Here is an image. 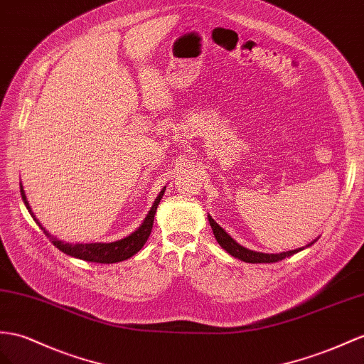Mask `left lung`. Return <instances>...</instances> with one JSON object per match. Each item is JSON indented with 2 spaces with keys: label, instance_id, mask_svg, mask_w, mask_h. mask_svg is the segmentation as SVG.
I'll return each mask as SVG.
<instances>
[{
  "label": "left lung",
  "instance_id": "8db88e82",
  "mask_svg": "<svg viewBox=\"0 0 364 364\" xmlns=\"http://www.w3.org/2000/svg\"><path fill=\"white\" fill-rule=\"evenodd\" d=\"M209 223H210V228L213 230V235H215L217 241L220 243V246L229 252L232 257H235L241 262H246V263H277L279 259H283L286 257H291L296 252H300L303 250L300 249H295V250H287V252H282V254H263V252H255V250H249L243 246H240L234 238H230V235L228 232L223 229L221 226L217 225V221L213 220L210 215H208Z\"/></svg>",
  "mask_w": 364,
  "mask_h": 364
}]
</instances>
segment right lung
<instances>
[{
	"label": "right lung",
	"instance_id": "right-lung-1",
	"mask_svg": "<svg viewBox=\"0 0 364 364\" xmlns=\"http://www.w3.org/2000/svg\"><path fill=\"white\" fill-rule=\"evenodd\" d=\"M163 193L164 189L158 195L152 209L149 210L147 217L144 218L143 225L139 226L134 234H130L129 237L123 238V240H118L114 241V243H89V245H69V243H63V241L57 240L55 237H52L48 230H46L41 225L40 221L35 218V215L31 210L29 203L26 200V195L24 191L21 188V197L23 201L26 204L27 210L31 212V215L33 217V220L36 221V225H38L46 235H48L50 243L58 247L61 252L68 254L70 257H75L80 259H85V262H90V263H102V264H110V263H118V262H123V259H127L132 255H135L139 249L144 246V243L147 241L149 235H151L152 232V225H154V217H155V212L158 208V203L163 198Z\"/></svg>",
	"mask_w": 364,
	"mask_h": 364
}]
</instances>
